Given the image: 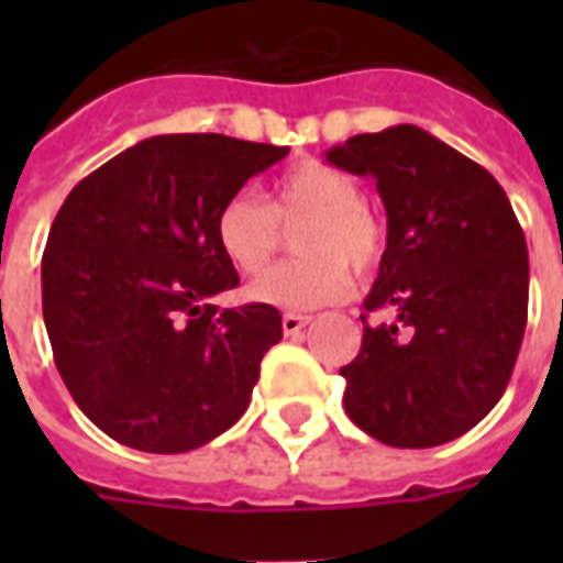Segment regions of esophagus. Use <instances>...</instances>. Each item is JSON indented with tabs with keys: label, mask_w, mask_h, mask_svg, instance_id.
Returning a JSON list of instances; mask_svg holds the SVG:
<instances>
[{
	"label": "esophagus",
	"mask_w": 563,
	"mask_h": 563,
	"mask_svg": "<svg viewBox=\"0 0 563 563\" xmlns=\"http://www.w3.org/2000/svg\"><path fill=\"white\" fill-rule=\"evenodd\" d=\"M309 321H312V318H309V316H298V312H286V316H283V333H286V335H298L300 330H303V327L309 324Z\"/></svg>",
	"instance_id": "esophagus-1"
}]
</instances>
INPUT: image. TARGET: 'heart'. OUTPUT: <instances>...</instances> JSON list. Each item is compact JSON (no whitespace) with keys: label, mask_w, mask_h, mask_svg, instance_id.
<instances>
[{"label":"heart","mask_w":563,"mask_h":563,"mask_svg":"<svg viewBox=\"0 0 563 563\" xmlns=\"http://www.w3.org/2000/svg\"><path fill=\"white\" fill-rule=\"evenodd\" d=\"M295 233L300 256L277 265L251 283L256 303L280 309L327 307L344 298L351 272L371 274L383 260L385 236L379 221L362 203V187L347 172L307 161L291 166L274 184L268 203L251 189L230 195L216 216V242L239 274L254 277L283 245V229Z\"/></svg>","instance_id":"obj_1"}]
</instances>
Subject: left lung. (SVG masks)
Listing matches in <instances>:
<instances>
[{
    "instance_id": "obj_1",
    "label": "left lung",
    "mask_w": 563,
    "mask_h": 563,
    "mask_svg": "<svg viewBox=\"0 0 563 563\" xmlns=\"http://www.w3.org/2000/svg\"><path fill=\"white\" fill-rule=\"evenodd\" d=\"M376 180L388 236L365 309L344 409L388 446H438L506 391L529 316V251L506 189L418 125L351 136L324 154Z\"/></svg>"
}]
</instances>
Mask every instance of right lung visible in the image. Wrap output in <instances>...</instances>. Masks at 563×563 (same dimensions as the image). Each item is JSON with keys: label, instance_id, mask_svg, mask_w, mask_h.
Instances as JSON below:
<instances>
[{"label": "right lung", "instance_id": "obj_1", "mask_svg": "<svg viewBox=\"0 0 563 563\" xmlns=\"http://www.w3.org/2000/svg\"><path fill=\"white\" fill-rule=\"evenodd\" d=\"M286 154L224 134L148 136L66 195L43 254V321L73 400L119 444L187 453L245 415L283 324L268 303L210 300L239 283L216 216Z\"/></svg>", "mask_w": 563, "mask_h": 563}]
</instances>
